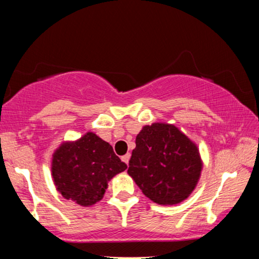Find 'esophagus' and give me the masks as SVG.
<instances>
[{
	"label": "esophagus",
	"instance_id": "esophagus-1",
	"mask_svg": "<svg viewBox=\"0 0 259 259\" xmlns=\"http://www.w3.org/2000/svg\"><path fill=\"white\" fill-rule=\"evenodd\" d=\"M121 160H122V161H123V162H124V163H126V164H128V163H129V160H130V153H126V154H125V155H123V156H122V157H121Z\"/></svg>",
	"mask_w": 259,
	"mask_h": 259
}]
</instances>
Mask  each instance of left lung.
<instances>
[{"label":"left lung","mask_w":259,"mask_h":259,"mask_svg":"<svg viewBox=\"0 0 259 259\" xmlns=\"http://www.w3.org/2000/svg\"><path fill=\"white\" fill-rule=\"evenodd\" d=\"M201 169L194 143L172 124L153 123L136 137L128 174L153 202L171 205L187 199Z\"/></svg>","instance_id":"left-lung-1"}]
</instances>
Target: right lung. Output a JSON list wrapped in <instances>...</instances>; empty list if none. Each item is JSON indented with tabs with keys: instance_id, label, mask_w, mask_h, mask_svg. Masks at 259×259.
I'll return each mask as SVG.
<instances>
[{
	"instance_id": "right-lung-1",
	"label": "right lung",
	"mask_w": 259,
	"mask_h": 259,
	"mask_svg": "<svg viewBox=\"0 0 259 259\" xmlns=\"http://www.w3.org/2000/svg\"><path fill=\"white\" fill-rule=\"evenodd\" d=\"M125 169L126 164L107 142L88 133L55 152L51 171L57 190L65 199L88 207L102 200L107 182Z\"/></svg>"
}]
</instances>
